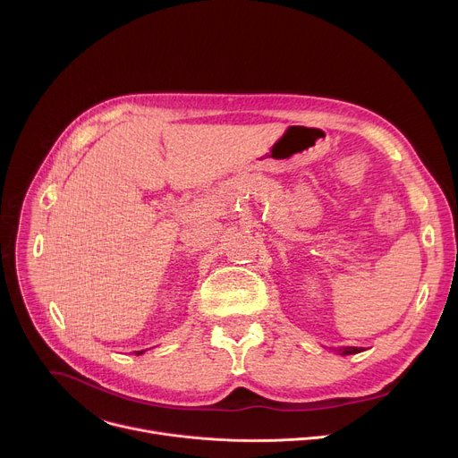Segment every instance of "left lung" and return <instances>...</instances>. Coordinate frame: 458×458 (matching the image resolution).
<instances>
[{
    "label": "left lung",
    "mask_w": 458,
    "mask_h": 458,
    "mask_svg": "<svg viewBox=\"0 0 458 458\" xmlns=\"http://www.w3.org/2000/svg\"><path fill=\"white\" fill-rule=\"evenodd\" d=\"M359 352H360V350L355 348V346H348V348H341V350H339L341 355H353V353H359Z\"/></svg>",
    "instance_id": "1"
}]
</instances>
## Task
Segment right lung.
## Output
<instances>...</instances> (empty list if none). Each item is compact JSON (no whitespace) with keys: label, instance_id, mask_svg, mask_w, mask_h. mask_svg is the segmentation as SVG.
I'll return each mask as SVG.
<instances>
[{"label":"right lung","instance_id":"1","mask_svg":"<svg viewBox=\"0 0 458 458\" xmlns=\"http://www.w3.org/2000/svg\"><path fill=\"white\" fill-rule=\"evenodd\" d=\"M143 352H145V350H141V352H136V353H138V355H141V353H143Z\"/></svg>","mask_w":458,"mask_h":458}]
</instances>
